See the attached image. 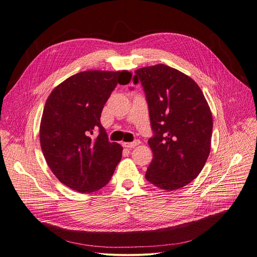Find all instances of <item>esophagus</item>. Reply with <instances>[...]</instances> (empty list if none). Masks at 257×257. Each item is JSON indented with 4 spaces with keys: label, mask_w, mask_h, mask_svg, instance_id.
Wrapping results in <instances>:
<instances>
[{
    "label": "esophagus",
    "mask_w": 257,
    "mask_h": 257,
    "mask_svg": "<svg viewBox=\"0 0 257 257\" xmlns=\"http://www.w3.org/2000/svg\"><path fill=\"white\" fill-rule=\"evenodd\" d=\"M140 143H141V142H140L139 140H136V141H134V142H130V143H123V146L127 147V148H134V147L138 146Z\"/></svg>",
    "instance_id": "34e87169"
}]
</instances>
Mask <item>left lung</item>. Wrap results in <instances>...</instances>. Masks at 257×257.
Instances as JSON below:
<instances>
[{
	"instance_id": "1",
	"label": "left lung",
	"mask_w": 257,
	"mask_h": 257,
	"mask_svg": "<svg viewBox=\"0 0 257 257\" xmlns=\"http://www.w3.org/2000/svg\"><path fill=\"white\" fill-rule=\"evenodd\" d=\"M132 80L143 87L154 132L145 178L167 191L185 187L210 153L212 115L204 94L191 78L163 64L138 69Z\"/></svg>"
}]
</instances>
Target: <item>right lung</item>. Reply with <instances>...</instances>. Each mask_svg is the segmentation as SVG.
<instances>
[{
    "mask_svg": "<svg viewBox=\"0 0 257 257\" xmlns=\"http://www.w3.org/2000/svg\"><path fill=\"white\" fill-rule=\"evenodd\" d=\"M131 77L127 70L82 71L57 85L47 99L39 130L41 150L56 178L74 191L103 188L121 159L122 147L110 142L100 117L114 88L128 84Z\"/></svg>",
    "mask_w": 257,
    "mask_h": 257,
    "instance_id": "obj_1",
    "label": "right lung"
}]
</instances>
